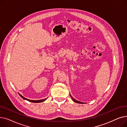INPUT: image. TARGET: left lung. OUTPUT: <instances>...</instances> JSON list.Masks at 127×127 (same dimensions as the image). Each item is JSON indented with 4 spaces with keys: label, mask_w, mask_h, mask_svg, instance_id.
<instances>
[{
    "label": "left lung",
    "mask_w": 127,
    "mask_h": 127,
    "mask_svg": "<svg viewBox=\"0 0 127 127\" xmlns=\"http://www.w3.org/2000/svg\"><path fill=\"white\" fill-rule=\"evenodd\" d=\"M71 98H72V99L73 100H74V101H75V102H77V103H84L83 102H80V101H77V100H75L74 98H72V97H71Z\"/></svg>",
    "instance_id": "obj_1"
}]
</instances>
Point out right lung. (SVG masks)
Segmentation results:
<instances>
[{"instance_id": "1", "label": "right lung", "mask_w": 127, "mask_h": 127, "mask_svg": "<svg viewBox=\"0 0 127 127\" xmlns=\"http://www.w3.org/2000/svg\"><path fill=\"white\" fill-rule=\"evenodd\" d=\"M19 95H20V96H21L22 98H23L24 99L27 100H28V101H30V102H35V103H37V102H43V101H45V100L46 99H42V100H29V99H27V98H26L24 97L23 96H22V95H21V94H19Z\"/></svg>"}]
</instances>
